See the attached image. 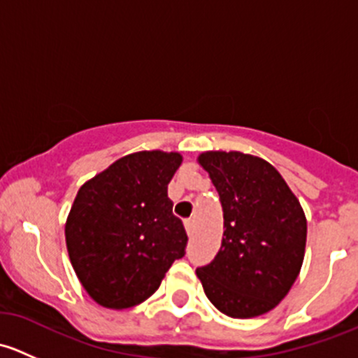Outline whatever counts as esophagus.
Returning a JSON list of instances; mask_svg holds the SVG:
<instances>
[{"label": "esophagus", "mask_w": 358, "mask_h": 358, "mask_svg": "<svg viewBox=\"0 0 358 358\" xmlns=\"http://www.w3.org/2000/svg\"><path fill=\"white\" fill-rule=\"evenodd\" d=\"M185 229H187V234H189L190 237L194 236V230H196V222L194 220H187L185 222Z\"/></svg>", "instance_id": "obj_1"}]
</instances>
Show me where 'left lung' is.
<instances>
[{"label":"left lung","instance_id":"8db88e82","mask_svg":"<svg viewBox=\"0 0 358 358\" xmlns=\"http://www.w3.org/2000/svg\"><path fill=\"white\" fill-rule=\"evenodd\" d=\"M223 209V239L209 265L196 270L209 301L234 319L275 308L301 268L306 218L272 164L243 152L199 156Z\"/></svg>","mask_w":358,"mask_h":358}]
</instances>
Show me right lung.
<instances>
[{"instance_id":"add662e5","label":"right lung","mask_w":358,"mask_h":358,"mask_svg":"<svg viewBox=\"0 0 358 358\" xmlns=\"http://www.w3.org/2000/svg\"><path fill=\"white\" fill-rule=\"evenodd\" d=\"M180 164L176 152L143 150L79 189L66 223L67 251L99 305L121 310L145 301L173 262L185 256L189 237L168 197Z\"/></svg>"}]
</instances>
